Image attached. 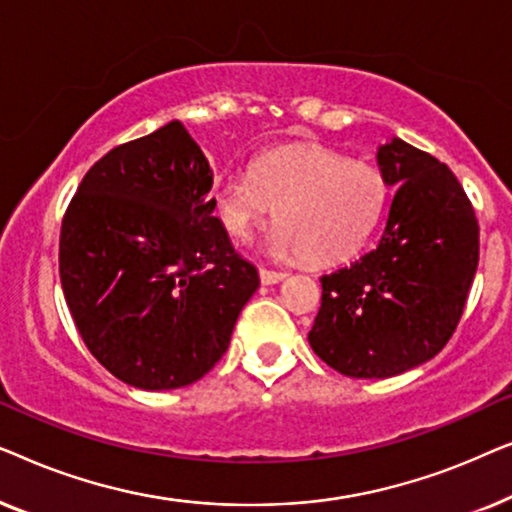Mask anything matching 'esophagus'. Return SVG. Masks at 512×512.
Here are the masks:
<instances>
[{"label": "esophagus", "instance_id": "esophagus-1", "mask_svg": "<svg viewBox=\"0 0 512 512\" xmlns=\"http://www.w3.org/2000/svg\"><path fill=\"white\" fill-rule=\"evenodd\" d=\"M258 277H261L263 284H277L279 279L286 277V272L282 270H268V268H261L258 270Z\"/></svg>", "mask_w": 512, "mask_h": 512}]
</instances>
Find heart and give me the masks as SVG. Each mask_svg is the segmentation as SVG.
I'll return each mask as SVG.
<instances>
[{
    "label": "heart",
    "mask_w": 512,
    "mask_h": 512,
    "mask_svg": "<svg viewBox=\"0 0 512 512\" xmlns=\"http://www.w3.org/2000/svg\"><path fill=\"white\" fill-rule=\"evenodd\" d=\"M387 193L377 167L324 146H296L263 153L249 174H223L214 181L212 200L221 226L237 240H247L277 205L270 249L335 263L370 235Z\"/></svg>",
    "instance_id": "obj_1"
}]
</instances>
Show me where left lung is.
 <instances>
[{"mask_svg":"<svg viewBox=\"0 0 512 512\" xmlns=\"http://www.w3.org/2000/svg\"><path fill=\"white\" fill-rule=\"evenodd\" d=\"M387 186H398L375 249L321 277L307 340L347 377H394L452 338L480 258L475 209L450 167L403 139L380 146Z\"/></svg>","mask_w":512,"mask_h":512,"instance_id":"1","label":"left lung"}]
</instances>
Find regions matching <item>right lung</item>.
I'll use <instances>...</instances> for the list:
<instances>
[{"label":"right lung","mask_w":512,"mask_h":512,"mask_svg":"<svg viewBox=\"0 0 512 512\" xmlns=\"http://www.w3.org/2000/svg\"><path fill=\"white\" fill-rule=\"evenodd\" d=\"M212 184L205 153L172 121L97 160L62 216L60 282L76 331L130 387L207 375L261 282L212 216Z\"/></svg>","instance_id":"right-lung-1"}]
</instances>
